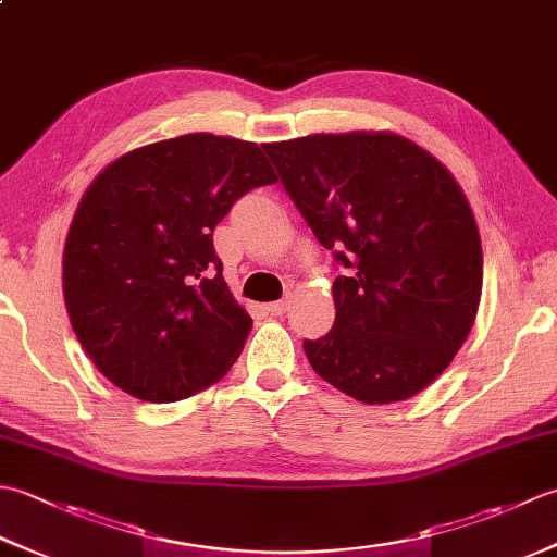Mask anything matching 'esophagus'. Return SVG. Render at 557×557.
I'll return each instance as SVG.
<instances>
[{"label": "esophagus", "instance_id": "obj_1", "mask_svg": "<svg viewBox=\"0 0 557 557\" xmlns=\"http://www.w3.org/2000/svg\"><path fill=\"white\" fill-rule=\"evenodd\" d=\"M265 311H268L270 315H285V313L289 311V299H285V301H272V304L265 306Z\"/></svg>", "mask_w": 557, "mask_h": 557}]
</instances>
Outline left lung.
<instances>
[{"mask_svg":"<svg viewBox=\"0 0 557 557\" xmlns=\"http://www.w3.org/2000/svg\"><path fill=\"white\" fill-rule=\"evenodd\" d=\"M265 152L315 239L349 277L335 325L306 339L313 371L363 405H393L441 375L476 321V218L445 164L393 132L311 134Z\"/></svg>","mask_w":557,"mask_h":557,"instance_id":"obj_1","label":"left lung"}]
</instances>
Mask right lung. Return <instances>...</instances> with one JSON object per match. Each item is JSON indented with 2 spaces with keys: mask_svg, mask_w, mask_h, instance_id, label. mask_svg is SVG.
<instances>
[{
  "mask_svg": "<svg viewBox=\"0 0 557 557\" xmlns=\"http://www.w3.org/2000/svg\"><path fill=\"white\" fill-rule=\"evenodd\" d=\"M258 144L215 134L116 158L71 220L62 287L96 369L144 401H176L224 377L251 333L212 232L236 198L275 184Z\"/></svg>",
  "mask_w": 557,
  "mask_h": 557,
  "instance_id": "add662e5",
  "label": "right lung"
}]
</instances>
